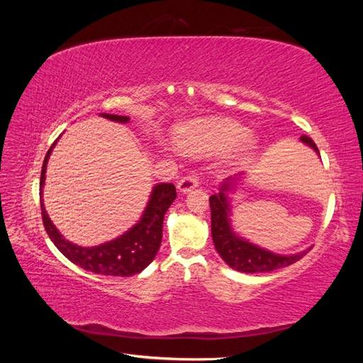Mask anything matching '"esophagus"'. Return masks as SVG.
<instances>
[{"label":"esophagus","instance_id":"obj_1","mask_svg":"<svg viewBox=\"0 0 363 363\" xmlns=\"http://www.w3.org/2000/svg\"><path fill=\"white\" fill-rule=\"evenodd\" d=\"M199 184H200L199 175H196L195 172H191V174H188V175H184V177L179 182L177 188H179L180 192L186 194V192H191L192 189H195Z\"/></svg>","mask_w":363,"mask_h":363}]
</instances>
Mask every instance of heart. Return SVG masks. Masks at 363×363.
<instances>
[{
  "label": "heart",
  "instance_id": "b5f03b06",
  "mask_svg": "<svg viewBox=\"0 0 363 363\" xmlns=\"http://www.w3.org/2000/svg\"><path fill=\"white\" fill-rule=\"evenodd\" d=\"M179 136L180 145L195 152H221L238 145L236 157L247 159L256 150V139L232 119L199 121L182 128Z\"/></svg>",
  "mask_w": 363,
  "mask_h": 363
}]
</instances>
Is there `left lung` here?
<instances>
[{"label": "left lung", "mask_w": 363, "mask_h": 363, "mask_svg": "<svg viewBox=\"0 0 363 363\" xmlns=\"http://www.w3.org/2000/svg\"><path fill=\"white\" fill-rule=\"evenodd\" d=\"M301 142L306 145L313 148L318 155L315 142L309 136H301ZM236 177L227 179L219 192L212 195L208 199L211 203V212H212V239L218 255L223 257V260L227 263L230 268H233L240 272H269L279 268L289 267L296 260H300L307 251H301L298 255H291V256H283L276 255V252H271L265 248H260L255 244L248 242L247 239L238 236L232 224H230V200H228V192L235 191L236 186Z\"/></svg>", "instance_id": "left-lung-1"}]
</instances>
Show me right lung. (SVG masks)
<instances>
[{
	"label": "right lung",
	"mask_w": 363,
	"mask_h": 363,
	"mask_svg": "<svg viewBox=\"0 0 363 363\" xmlns=\"http://www.w3.org/2000/svg\"><path fill=\"white\" fill-rule=\"evenodd\" d=\"M103 118H107L115 123H128V116H119L111 113H101ZM57 142V140H56ZM56 142L48 150L45 160L42 164L40 172V208H42V221L45 227L50 239L59 248L65 257H68L75 265L83 269L92 271L103 276H116V277H130L133 274L144 271L152 259L156 257L163 232V218L164 213L177 196L175 186L172 183H159L152 188L148 204L142 213L138 224H135L124 235L108 240L96 247H80L65 239L56 225L50 219L45 206L42 200V188L45 183V171L51 151Z\"/></svg>",
	"instance_id": "add662e5"
}]
</instances>
